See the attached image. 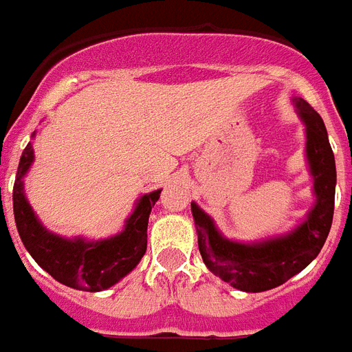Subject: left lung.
Instances as JSON below:
<instances>
[{
  "instance_id": "1",
  "label": "left lung",
  "mask_w": 352,
  "mask_h": 352,
  "mask_svg": "<svg viewBox=\"0 0 352 352\" xmlns=\"http://www.w3.org/2000/svg\"><path fill=\"white\" fill-rule=\"evenodd\" d=\"M292 105L305 125V158L313 176L314 205L303 221L285 234L238 241L221 234L214 220L196 201L190 204L204 263L238 291H269L302 272L322 251L333 223L336 165L327 131L318 112L303 98H292Z\"/></svg>"
}]
</instances>
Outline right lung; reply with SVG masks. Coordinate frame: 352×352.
<instances>
[{"mask_svg": "<svg viewBox=\"0 0 352 352\" xmlns=\"http://www.w3.org/2000/svg\"><path fill=\"white\" fill-rule=\"evenodd\" d=\"M36 132H32V138ZM34 163L32 142L25 147L14 182V220L19 238L36 263L67 287L100 292L116 285L147 251V225L162 189L140 196L123 229L103 240L65 238L49 230L25 196V176Z\"/></svg>", "mask_w": 352, "mask_h": 352, "instance_id": "1", "label": "right lung"}]
</instances>
